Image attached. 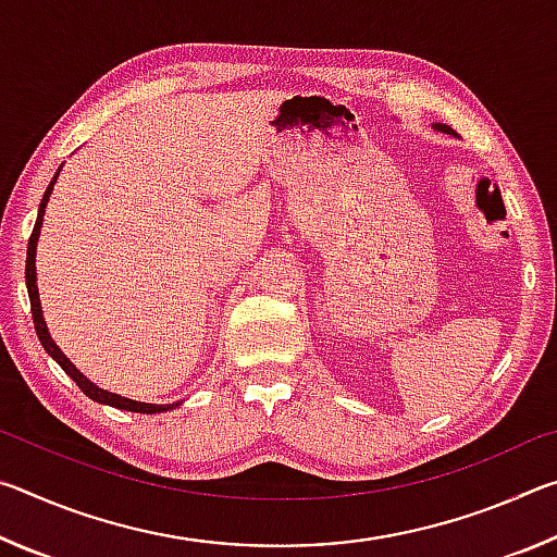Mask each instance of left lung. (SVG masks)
I'll return each mask as SVG.
<instances>
[{
  "mask_svg": "<svg viewBox=\"0 0 557 557\" xmlns=\"http://www.w3.org/2000/svg\"><path fill=\"white\" fill-rule=\"evenodd\" d=\"M437 129H442V132H447V135H455V129H451V127H447V125H437Z\"/></svg>",
  "mask_w": 557,
  "mask_h": 557,
  "instance_id": "obj_1",
  "label": "left lung"
}]
</instances>
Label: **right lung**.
I'll use <instances>...</instances> for the list:
<instances>
[{
    "mask_svg": "<svg viewBox=\"0 0 557 557\" xmlns=\"http://www.w3.org/2000/svg\"><path fill=\"white\" fill-rule=\"evenodd\" d=\"M55 176H59V172H55ZM55 176L53 182L49 184V188H46L44 199H41V206H39V219H36V225L32 231V238H29V250H26V289H29V301H32V317H34V329H36V336H39L41 346L46 348V354H49L55 363L61 366V369L71 375V379L75 381V385L88 395V398L98 400V403H106V405H112V408H120V410H129V412H147V414H154V412H164V410H172V405H152V403H137V400H129V398H122V395L117 393H108L98 388V385H92L86 375H83L75 366L69 361L61 354V348L53 344V338L49 334V329H46V322H44V314H41V301H39V289H36V240H39V231H41V223H44V211H46V203H49V196L53 191V184H55Z\"/></svg>",
    "mask_w": 557,
    "mask_h": 557,
    "instance_id": "obj_1",
    "label": "right lung"
}]
</instances>
